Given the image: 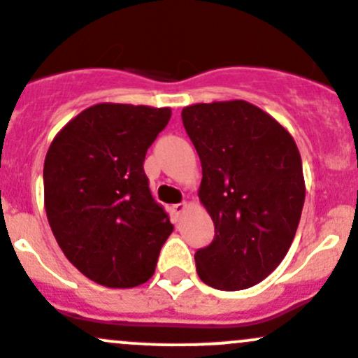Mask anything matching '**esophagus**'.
I'll list each match as a JSON object with an SVG mask.
<instances>
[{"instance_id":"obj_1","label":"esophagus","mask_w":358,"mask_h":358,"mask_svg":"<svg viewBox=\"0 0 358 358\" xmlns=\"http://www.w3.org/2000/svg\"><path fill=\"white\" fill-rule=\"evenodd\" d=\"M185 209H187V202H180V204L173 206V213H175V216H180Z\"/></svg>"}]
</instances>
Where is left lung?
Returning a JSON list of instances; mask_svg holds the SVG:
<instances>
[{
	"label": "left lung",
	"mask_w": 358,
	"mask_h": 358,
	"mask_svg": "<svg viewBox=\"0 0 358 358\" xmlns=\"http://www.w3.org/2000/svg\"><path fill=\"white\" fill-rule=\"evenodd\" d=\"M202 166L199 201L215 239L196 252L202 282L239 291L268 277L296 236L305 178L291 133L246 100L183 107Z\"/></svg>",
	"instance_id": "8db88e82"
}]
</instances>
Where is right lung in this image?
Segmentation results:
<instances>
[{
    "instance_id": "1",
    "label": "right lung",
    "mask_w": 358,
    "mask_h": 358,
    "mask_svg": "<svg viewBox=\"0 0 358 358\" xmlns=\"http://www.w3.org/2000/svg\"><path fill=\"white\" fill-rule=\"evenodd\" d=\"M169 107L96 103L53 138L45 157V209L57 243L85 277L135 287L156 270L173 232L143 171Z\"/></svg>"
}]
</instances>
